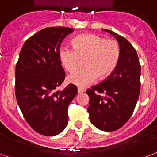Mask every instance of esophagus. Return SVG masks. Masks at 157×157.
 Wrapping results in <instances>:
<instances>
[{
	"label": "esophagus",
	"mask_w": 157,
	"mask_h": 157,
	"mask_svg": "<svg viewBox=\"0 0 157 157\" xmlns=\"http://www.w3.org/2000/svg\"><path fill=\"white\" fill-rule=\"evenodd\" d=\"M85 91V89H82V88H80V87H79L78 89H77V93H84Z\"/></svg>",
	"instance_id": "34e87169"
}]
</instances>
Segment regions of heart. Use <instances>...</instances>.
Wrapping results in <instances>:
<instances>
[{
    "label": "heart",
    "mask_w": 157,
    "mask_h": 157,
    "mask_svg": "<svg viewBox=\"0 0 157 157\" xmlns=\"http://www.w3.org/2000/svg\"><path fill=\"white\" fill-rule=\"evenodd\" d=\"M73 48L62 47L59 50L60 64L71 72L85 60V68L77 69L67 76V81L76 86L86 87L97 79L105 80L117 68L121 57L119 44L114 40H105L93 34L81 35L72 41Z\"/></svg>",
    "instance_id": "obj_1"
}]
</instances>
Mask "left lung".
<instances>
[{
  "label": "left lung",
  "mask_w": 157,
  "mask_h": 157,
  "mask_svg": "<svg viewBox=\"0 0 157 157\" xmlns=\"http://www.w3.org/2000/svg\"><path fill=\"white\" fill-rule=\"evenodd\" d=\"M120 44L121 57L117 68L105 81L86 91L91 123L105 132L119 129L128 121L140 89V64L137 52L129 42L113 31L104 29ZM103 93V96L94 93Z\"/></svg>",
  "instance_id": "8db88e82"
}]
</instances>
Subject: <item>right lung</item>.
Instances as JSON below:
<instances>
[{"instance_id": "obj_1", "label": "right lung", "mask_w": 157, "mask_h": 157, "mask_svg": "<svg viewBox=\"0 0 157 157\" xmlns=\"http://www.w3.org/2000/svg\"><path fill=\"white\" fill-rule=\"evenodd\" d=\"M73 29H41L25 42L16 65L15 93L25 119L44 136L60 134L68 124V107L77 93L69 84L56 91L64 80L59 59L61 41Z\"/></svg>"}]
</instances>
